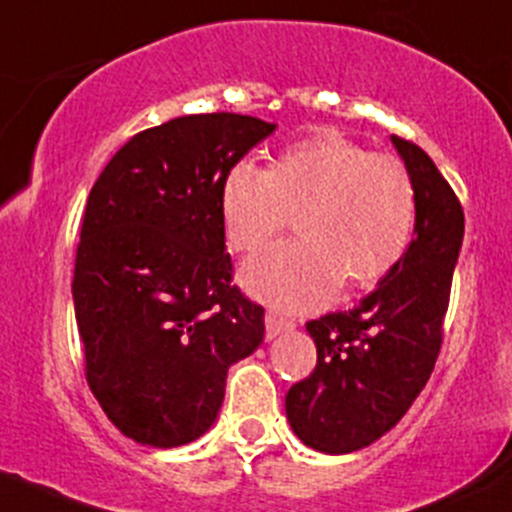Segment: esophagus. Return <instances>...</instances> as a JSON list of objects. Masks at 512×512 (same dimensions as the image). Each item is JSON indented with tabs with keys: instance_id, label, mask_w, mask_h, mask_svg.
Wrapping results in <instances>:
<instances>
[{
	"instance_id": "34e87169",
	"label": "esophagus",
	"mask_w": 512,
	"mask_h": 512,
	"mask_svg": "<svg viewBox=\"0 0 512 512\" xmlns=\"http://www.w3.org/2000/svg\"><path fill=\"white\" fill-rule=\"evenodd\" d=\"M265 325H267V340H272V338H277L279 333H284V330L294 328V320L284 318L282 313H277L269 308V311L265 313Z\"/></svg>"
}]
</instances>
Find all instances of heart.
Segmentation results:
<instances>
[{
	"mask_svg": "<svg viewBox=\"0 0 512 512\" xmlns=\"http://www.w3.org/2000/svg\"><path fill=\"white\" fill-rule=\"evenodd\" d=\"M228 245L252 252L289 226L301 240L245 262L243 284L284 311H311L335 291L372 289L398 267L415 228V184L398 157L338 133L286 148L272 170L240 162L221 189Z\"/></svg>",
	"mask_w": 512,
	"mask_h": 512,
	"instance_id": "obj_1",
	"label": "heart"
}]
</instances>
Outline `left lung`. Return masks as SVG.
<instances>
[{
	"instance_id": "left-lung-1",
	"label": "left lung",
	"mask_w": 512,
	"mask_h": 512,
	"mask_svg": "<svg viewBox=\"0 0 512 512\" xmlns=\"http://www.w3.org/2000/svg\"><path fill=\"white\" fill-rule=\"evenodd\" d=\"M415 184V238L384 282L350 311L308 320L316 369L286 393V418L303 445L347 454L372 445L411 408L445 338L464 211L435 162L393 136Z\"/></svg>"
}]
</instances>
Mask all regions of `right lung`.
Returning <instances> with one entry per match:
<instances>
[{"label": "right lung", "instance_id": "obj_1", "mask_svg": "<svg viewBox=\"0 0 512 512\" xmlns=\"http://www.w3.org/2000/svg\"><path fill=\"white\" fill-rule=\"evenodd\" d=\"M272 131L228 111L179 116L121 145L89 192L72 277L84 376L140 445L204 435L228 367L260 347L265 308L233 284L221 189Z\"/></svg>", "mask_w": 512, "mask_h": 512}]
</instances>
